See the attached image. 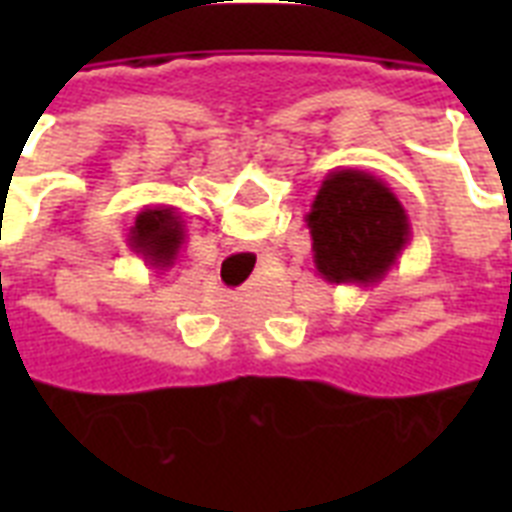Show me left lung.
<instances>
[{
    "label": "left lung",
    "instance_id": "8db88e82",
    "mask_svg": "<svg viewBox=\"0 0 512 512\" xmlns=\"http://www.w3.org/2000/svg\"><path fill=\"white\" fill-rule=\"evenodd\" d=\"M305 223L316 271L329 284H380L412 239L404 204L364 170L329 172Z\"/></svg>",
    "mask_w": 512,
    "mask_h": 512
}]
</instances>
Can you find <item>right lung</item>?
Segmentation results:
<instances>
[{
  "label": "right lung",
  "mask_w": 512,
  "mask_h": 512,
  "mask_svg": "<svg viewBox=\"0 0 512 512\" xmlns=\"http://www.w3.org/2000/svg\"><path fill=\"white\" fill-rule=\"evenodd\" d=\"M185 241L183 215L175 207L159 204L146 207L138 212L130 233H127V247L156 271H164L175 265L177 252Z\"/></svg>",
  "instance_id": "add662e5"
}]
</instances>
